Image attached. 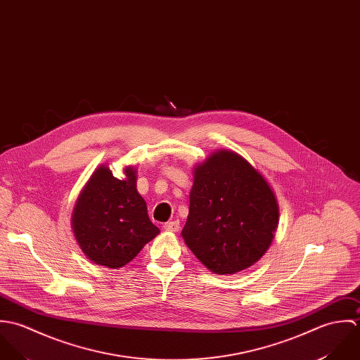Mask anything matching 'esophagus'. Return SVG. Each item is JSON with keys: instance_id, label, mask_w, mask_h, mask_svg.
<instances>
[{"instance_id": "1", "label": "esophagus", "mask_w": 360, "mask_h": 360, "mask_svg": "<svg viewBox=\"0 0 360 360\" xmlns=\"http://www.w3.org/2000/svg\"><path fill=\"white\" fill-rule=\"evenodd\" d=\"M179 228H181V225H179V221H178V219L168 221V222H165V224H164V229L171 231V232H178V231H179Z\"/></svg>"}]
</instances>
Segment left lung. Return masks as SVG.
Instances as JSON below:
<instances>
[{"label":"left lung","mask_w":360,"mask_h":360,"mask_svg":"<svg viewBox=\"0 0 360 360\" xmlns=\"http://www.w3.org/2000/svg\"><path fill=\"white\" fill-rule=\"evenodd\" d=\"M278 205L266 179L240 155L221 150L195 169L182 236L216 274H235L269 249Z\"/></svg>","instance_id":"obj_1"}]
</instances>
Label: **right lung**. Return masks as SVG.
<instances>
[{"label": "right lung", "mask_w": 360, "mask_h": 360, "mask_svg": "<svg viewBox=\"0 0 360 360\" xmlns=\"http://www.w3.org/2000/svg\"><path fill=\"white\" fill-rule=\"evenodd\" d=\"M125 172L121 181L107 167H100L73 212V232L83 253L110 269L129 263L158 233L136 191V172L132 168Z\"/></svg>", "instance_id": "1"}]
</instances>
